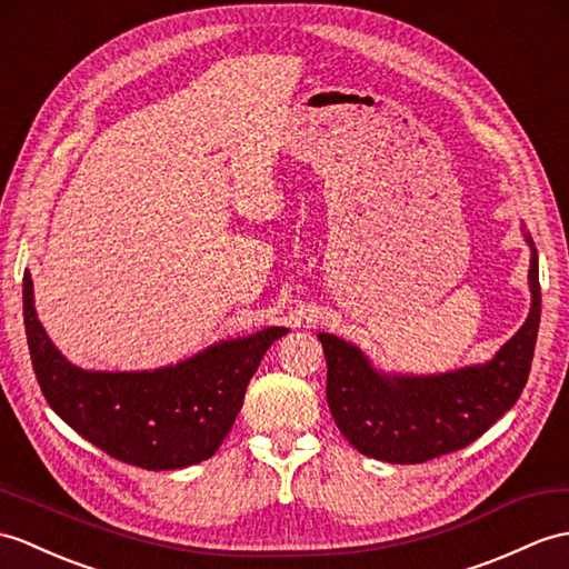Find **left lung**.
<instances>
[{
  "mask_svg": "<svg viewBox=\"0 0 569 569\" xmlns=\"http://www.w3.org/2000/svg\"><path fill=\"white\" fill-rule=\"evenodd\" d=\"M531 312L495 359L443 376H382L353 345L320 335L327 405L335 425L363 456L386 463H427L460 451L517 405L531 371L538 325V252L531 242Z\"/></svg>",
  "mask_w": 569,
  "mask_h": 569,
  "instance_id": "8db88e82",
  "label": "left lung"
}]
</instances>
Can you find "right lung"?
I'll use <instances>...</instances> for the list:
<instances>
[{
    "label": "right lung",
    "mask_w": 569,
    "mask_h": 569,
    "mask_svg": "<svg viewBox=\"0 0 569 569\" xmlns=\"http://www.w3.org/2000/svg\"><path fill=\"white\" fill-rule=\"evenodd\" d=\"M23 325L48 405L87 441L144 470H177L210 458L232 429L247 382L286 327L220 341L189 361L140 373L82 371L52 347L23 273Z\"/></svg>",
    "instance_id": "add662e5"
}]
</instances>
